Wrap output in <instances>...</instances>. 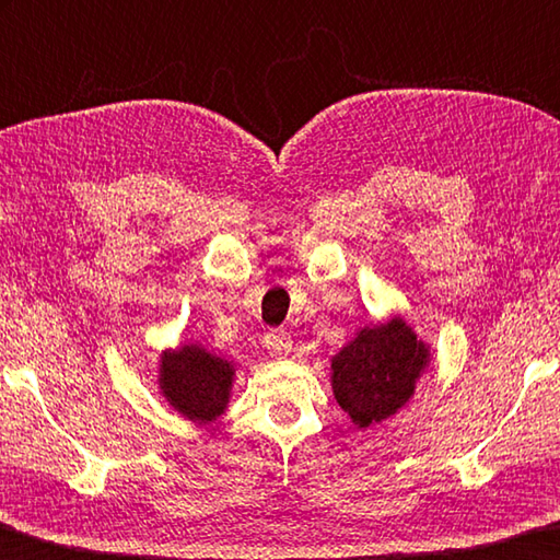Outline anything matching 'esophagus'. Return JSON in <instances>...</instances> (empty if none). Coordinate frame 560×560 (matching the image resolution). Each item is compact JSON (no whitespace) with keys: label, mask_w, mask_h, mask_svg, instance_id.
Wrapping results in <instances>:
<instances>
[{"label":"esophagus","mask_w":560,"mask_h":560,"mask_svg":"<svg viewBox=\"0 0 560 560\" xmlns=\"http://www.w3.org/2000/svg\"><path fill=\"white\" fill-rule=\"evenodd\" d=\"M265 347H268V352H270V357H288L290 352H292V340H290V335L288 332H268L265 335Z\"/></svg>","instance_id":"obj_1"}]
</instances>
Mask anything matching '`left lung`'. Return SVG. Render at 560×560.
Wrapping results in <instances>:
<instances>
[{
    "label": "left lung",
    "mask_w": 560,
    "mask_h": 560,
    "mask_svg": "<svg viewBox=\"0 0 560 560\" xmlns=\"http://www.w3.org/2000/svg\"><path fill=\"white\" fill-rule=\"evenodd\" d=\"M427 362V347L401 319L362 329L332 357L337 405L360 429L387 419L415 394Z\"/></svg>",
    "instance_id": "8db88e82"
}]
</instances>
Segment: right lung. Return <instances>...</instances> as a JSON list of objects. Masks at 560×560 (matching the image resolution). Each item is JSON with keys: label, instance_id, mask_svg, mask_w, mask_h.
<instances>
[{"label": "right lung", "instance_id": "obj_1", "mask_svg": "<svg viewBox=\"0 0 560 560\" xmlns=\"http://www.w3.org/2000/svg\"><path fill=\"white\" fill-rule=\"evenodd\" d=\"M231 384L233 366L196 345L163 354V394L168 397L173 409H178L183 417L200 421V424L223 415Z\"/></svg>", "mask_w": 560, "mask_h": 560}]
</instances>
